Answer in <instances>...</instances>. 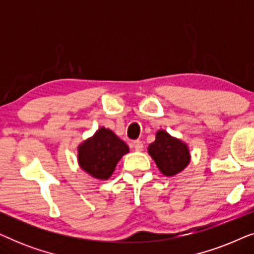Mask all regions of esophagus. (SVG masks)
<instances>
[{"mask_svg": "<svg viewBox=\"0 0 254 254\" xmlns=\"http://www.w3.org/2000/svg\"><path fill=\"white\" fill-rule=\"evenodd\" d=\"M133 147L136 151H141L142 149H143V143H142V141L136 140V141L133 142Z\"/></svg>", "mask_w": 254, "mask_h": 254, "instance_id": "34e87169", "label": "esophagus"}]
</instances>
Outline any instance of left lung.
<instances>
[{
  "label": "left lung",
  "instance_id": "left-lung-1",
  "mask_svg": "<svg viewBox=\"0 0 254 254\" xmlns=\"http://www.w3.org/2000/svg\"><path fill=\"white\" fill-rule=\"evenodd\" d=\"M149 155L164 176H175L183 171L190 163V150L178 138L165 130H158L155 142L149 145Z\"/></svg>",
  "mask_w": 254,
  "mask_h": 254
}]
</instances>
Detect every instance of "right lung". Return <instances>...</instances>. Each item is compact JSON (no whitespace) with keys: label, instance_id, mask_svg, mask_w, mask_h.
Masks as SVG:
<instances>
[{"label":"right lung","instance_id":"obj_1","mask_svg":"<svg viewBox=\"0 0 254 254\" xmlns=\"http://www.w3.org/2000/svg\"><path fill=\"white\" fill-rule=\"evenodd\" d=\"M129 151L128 145L112 130L99 128L78 147L81 168L97 179H109L120 158Z\"/></svg>","mask_w":254,"mask_h":254}]
</instances>
